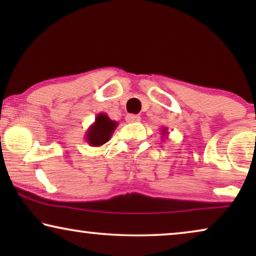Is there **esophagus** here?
Instances as JSON below:
<instances>
[{
    "mask_svg": "<svg viewBox=\"0 0 256 256\" xmlns=\"http://www.w3.org/2000/svg\"><path fill=\"white\" fill-rule=\"evenodd\" d=\"M140 120H141V118L136 114H128L126 116V121L129 122V124H132V122H138Z\"/></svg>",
    "mask_w": 256,
    "mask_h": 256,
    "instance_id": "obj_1",
    "label": "esophagus"
}]
</instances>
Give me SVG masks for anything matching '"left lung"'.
Returning a JSON list of instances; mask_svg holds the SVG:
<instances>
[{
    "instance_id": "8db88e82",
    "label": "left lung",
    "mask_w": 256,
    "mask_h": 256,
    "mask_svg": "<svg viewBox=\"0 0 256 256\" xmlns=\"http://www.w3.org/2000/svg\"><path fill=\"white\" fill-rule=\"evenodd\" d=\"M160 134H162V138H168V134H169V132H168V128L166 127H163L162 132H160Z\"/></svg>"
}]
</instances>
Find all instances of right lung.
Wrapping results in <instances>:
<instances>
[{"instance_id":"add662e5","label":"right lung","mask_w":256,"mask_h":256,"mask_svg":"<svg viewBox=\"0 0 256 256\" xmlns=\"http://www.w3.org/2000/svg\"><path fill=\"white\" fill-rule=\"evenodd\" d=\"M118 127V122L110 120L107 114L99 113L96 121L86 130L85 140L90 146H101L110 140Z\"/></svg>"}]
</instances>
